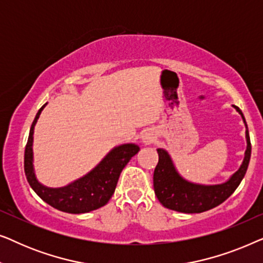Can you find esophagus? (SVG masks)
Wrapping results in <instances>:
<instances>
[{"label":"esophagus","instance_id":"1","mask_svg":"<svg viewBox=\"0 0 263 263\" xmlns=\"http://www.w3.org/2000/svg\"><path fill=\"white\" fill-rule=\"evenodd\" d=\"M141 139H142L143 142L149 143V142H152L154 139H156V134H154L152 130H145L142 133Z\"/></svg>","mask_w":263,"mask_h":263}]
</instances>
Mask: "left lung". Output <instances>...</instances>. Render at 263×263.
I'll use <instances>...</instances> for the list:
<instances>
[{"label": "left lung", "mask_w": 263, "mask_h": 263, "mask_svg": "<svg viewBox=\"0 0 263 263\" xmlns=\"http://www.w3.org/2000/svg\"><path fill=\"white\" fill-rule=\"evenodd\" d=\"M244 118L242 111L238 106L233 105ZM247 127V123H246ZM247 138V151L244 160L240 167L233 174L228 182L215 185H202L195 184L185 181L178 175L172 164V160L166 151L158 148L159 160L153 174V186L154 193L160 201V203L168 210L182 212V213H201L208 210L219 206L232 195L233 192L242 182L246 175L248 165L251 156V143L249 138V132H246Z\"/></svg>", "instance_id": "left-lung-1"}]
</instances>
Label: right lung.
I'll list each match as a JSON object with an SVG mask.
<instances>
[{
    "label": "right lung",
    "instance_id": "obj_1",
    "mask_svg": "<svg viewBox=\"0 0 263 263\" xmlns=\"http://www.w3.org/2000/svg\"><path fill=\"white\" fill-rule=\"evenodd\" d=\"M44 104L35 115L25 148V175L31 188L43 201L56 210L71 214L87 213L105 206L115 193L118 178L132 157L139 152V146L125 143L111 151L91 172L62 188H48L37 181L33 170V130Z\"/></svg>",
    "mask_w": 263,
    "mask_h": 263
}]
</instances>
